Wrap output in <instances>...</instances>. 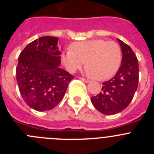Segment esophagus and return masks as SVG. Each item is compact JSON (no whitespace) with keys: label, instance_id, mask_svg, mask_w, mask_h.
<instances>
[{"label":"esophagus","instance_id":"34e87169","mask_svg":"<svg viewBox=\"0 0 154 154\" xmlns=\"http://www.w3.org/2000/svg\"><path fill=\"white\" fill-rule=\"evenodd\" d=\"M80 79H81L82 81H83V82H86V83L87 82H90L89 79H84V78H80Z\"/></svg>","mask_w":154,"mask_h":154}]
</instances>
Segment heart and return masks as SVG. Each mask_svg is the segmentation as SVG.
Returning a JSON list of instances; mask_svg holds the SVG:
<instances>
[{
  "mask_svg": "<svg viewBox=\"0 0 154 154\" xmlns=\"http://www.w3.org/2000/svg\"><path fill=\"white\" fill-rule=\"evenodd\" d=\"M121 59L119 45L104 39L75 42L71 49L62 54V62L69 72H76L86 61L85 72L97 80H106L113 76L120 66Z\"/></svg>",
  "mask_w": 154,
  "mask_h": 154,
  "instance_id": "heart-1",
  "label": "heart"
}]
</instances>
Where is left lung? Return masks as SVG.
<instances>
[{"instance_id": "8db88e82", "label": "left lung", "mask_w": 154, "mask_h": 154, "mask_svg": "<svg viewBox=\"0 0 154 154\" xmlns=\"http://www.w3.org/2000/svg\"><path fill=\"white\" fill-rule=\"evenodd\" d=\"M123 52L122 65L113 78L103 82L101 92L91 97L94 107L106 115L123 111L132 101L138 87L139 65L131 48L118 39Z\"/></svg>"}]
</instances>
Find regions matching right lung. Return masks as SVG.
Returning <instances> with one entry per match:
<instances>
[{
    "label": "right lung",
    "instance_id": "add662e5",
    "mask_svg": "<svg viewBox=\"0 0 154 154\" xmlns=\"http://www.w3.org/2000/svg\"><path fill=\"white\" fill-rule=\"evenodd\" d=\"M56 37L44 36L31 42L18 58L16 78L28 106L37 111L55 108L75 76L59 68L61 52Z\"/></svg>",
    "mask_w": 154,
    "mask_h": 154
}]
</instances>
